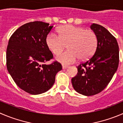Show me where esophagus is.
I'll use <instances>...</instances> for the list:
<instances>
[{
	"instance_id": "34e87169",
	"label": "esophagus",
	"mask_w": 123,
	"mask_h": 123,
	"mask_svg": "<svg viewBox=\"0 0 123 123\" xmlns=\"http://www.w3.org/2000/svg\"><path fill=\"white\" fill-rule=\"evenodd\" d=\"M68 67H69V66H67V65H62V68L63 69H66V68H68Z\"/></svg>"
}]
</instances>
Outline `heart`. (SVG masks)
Masks as SVG:
<instances>
[{"label":"heart","mask_w":123,"mask_h":123,"mask_svg":"<svg viewBox=\"0 0 123 123\" xmlns=\"http://www.w3.org/2000/svg\"><path fill=\"white\" fill-rule=\"evenodd\" d=\"M57 33L58 35L54 32L49 33L45 42L54 54L62 52L67 44L68 49L56 57V60L62 63H72L78 58L87 59L93 54L97 46V36L91 30L69 25L58 28Z\"/></svg>","instance_id":"obj_1"}]
</instances>
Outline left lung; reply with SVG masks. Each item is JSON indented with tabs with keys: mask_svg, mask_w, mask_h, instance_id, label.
<instances>
[{
	"mask_svg": "<svg viewBox=\"0 0 123 123\" xmlns=\"http://www.w3.org/2000/svg\"><path fill=\"white\" fill-rule=\"evenodd\" d=\"M91 28L97 36V48L91 57L77 66V75L71 80L74 89L86 96L105 89L119 63V47L115 37L100 25L92 23Z\"/></svg>",
	"mask_w": 123,
	"mask_h": 123,
	"instance_id": "obj_1",
	"label": "left lung"
}]
</instances>
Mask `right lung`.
Listing matches in <instances>:
<instances>
[{"mask_svg":"<svg viewBox=\"0 0 123 123\" xmlns=\"http://www.w3.org/2000/svg\"><path fill=\"white\" fill-rule=\"evenodd\" d=\"M53 26L40 21L27 23L18 28L10 37L6 49V68L20 89L32 95L44 93L55 82V75L62 69L53 58L46 45V37Z\"/></svg>","mask_w":123,"mask_h":123,"instance_id":"obj_1","label":"right lung"}]
</instances>
